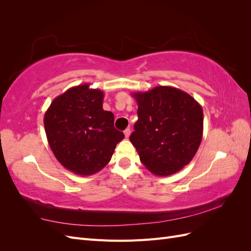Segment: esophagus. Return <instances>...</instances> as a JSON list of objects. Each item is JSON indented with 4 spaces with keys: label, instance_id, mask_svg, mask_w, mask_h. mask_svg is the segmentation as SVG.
I'll list each match as a JSON object with an SVG mask.
<instances>
[{
    "label": "esophagus",
    "instance_id": "1",
    "mask_svg": "<svg viewBox=\"0 0 251 251\" xmlns=\"http://www.w3.org/2000/svg\"><path fill=\"white\" fill-rule=\"evenodd\" d=\"M125 133V136H126V138H128V137H130V134H131V130H130V128H126V130L124 132Z\"/></svg>",
    "mask_w": 251,
    "mask_h": 251
}]
</instances>
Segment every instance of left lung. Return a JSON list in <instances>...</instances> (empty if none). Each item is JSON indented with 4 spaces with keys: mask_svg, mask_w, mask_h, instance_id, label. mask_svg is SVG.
<instances>
[{
    "mask_svg": "<svg viewBox=\"0 0 251 251\" xmlns=\"http://www.w3.org/2000/svg\"><path fill=\"white\" fill-rule=\"evenodd\" d=\"M138 120L130 141L140 161L156 176L166 177L192 161L203 136V110L180 89L157 86L133 92Z\"/></svg>",
    "mask_w": 251,
    "mask_h": 251,
    "instance_id": "8db88e82",
    "label": "left lung"
}]
</instances>
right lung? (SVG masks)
<instances>
[{"label":"right lung","mask_w":251,"mask_h":251,"mask_svg":"<svg viewBox=\"0 0 251 251\" xmlns=\"http://www.w3.org/2000/svg\"><path fill=\"white\" fill-rule=\"evenodd\" d=\"M103 92L82 83L55 97L45 113L48 143L57 161L79 176H91L107 165L125 138L114 127L112 112L102 109Z\"/></svg>","instance_id":"right-lung-1"}]
</instances>
